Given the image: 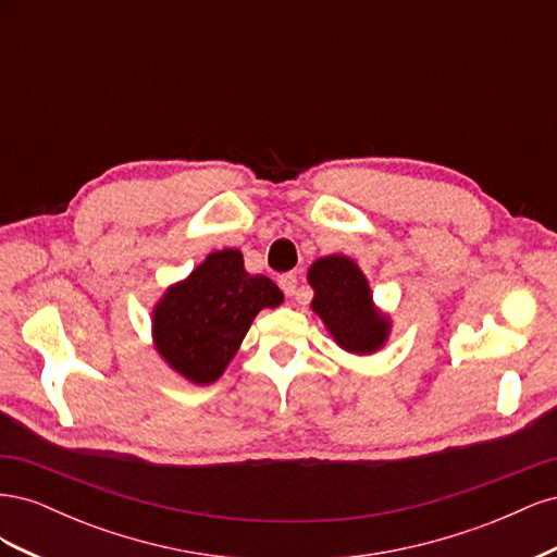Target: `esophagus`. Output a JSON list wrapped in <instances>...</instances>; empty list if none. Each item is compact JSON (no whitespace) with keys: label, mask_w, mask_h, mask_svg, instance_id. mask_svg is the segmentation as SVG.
Wrapping results in <instances>:
<instances>
[{"label":"esophagus","mask_w":557,"mask_h":557,"mask_svg":"<svg viewBox=\"0 0 557 557\" xmlns=\"http://www.w3.org/2000/svg\"><path fill=\"white\" fill-rule=\"evenodd\" d=\"M297 276L295 274H283V276H278V285H281V290L288 295V297H293L295 293H297Z\"/></svg>","instance_id":"obj_1"}]
</instances>
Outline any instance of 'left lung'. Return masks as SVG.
I'll return each mask as SVG.
<instances>
[{
  "instance_id": "obj_1",
  "label": "left lung",
  "mask_w": 557,
  "mask_h": 557,
  "mask_svg": "<svg viewBox=\"0 0 557 557\" xmlns=\"http://www.w3.org/2000/svg\"><path fill=\"white\" fill-rule=\"evenodd\" d=\"M313 288L311 311L323 320L334 344L350 356H374L393 332V320L383 313L369 288L360 264L348 256H323L307 272Z\"/></svg>"
}]
</instances>
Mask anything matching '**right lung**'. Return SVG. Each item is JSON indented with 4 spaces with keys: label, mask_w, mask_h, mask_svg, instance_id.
Listing matches in <instances>:
<instances>
[{
    "label": "right lung",
    "mask_w": 557,
    "mask_h": 557,
    "mask_svg": "<svg viewBox=\"0 0 557 557\" xmlns=\"http://www.w3.org/2000/svg\"><path fill=\"white\" fill-rule=\"evenodd\" d=\"M278 305V285L248 274L242 250H213L156 301L150 313L153 346L181 379L211 385L237 356L256 315Z\"/></svg>",
    "instance_id": "right-lung-1"
}]
</instances>
